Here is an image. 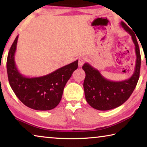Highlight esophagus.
<instances>
[{
	"instance_id": "34e87169",
	"label": "esophagus",
	"mask_w": 147,
	"mask_h": 147,
	"mask_svg": "<svg viewBox=\"0 0 147 147\" xmlns=\"http://www.w3.org/2000/svg\"><path fill=\"white\" fill-rule=\"evenodd\" d=\"M86 58H84V57H81L80 58H79L78 59V66L79 67H82L83 65V64L85 63L86 61Z\"/></svg>"
}]
</instances>
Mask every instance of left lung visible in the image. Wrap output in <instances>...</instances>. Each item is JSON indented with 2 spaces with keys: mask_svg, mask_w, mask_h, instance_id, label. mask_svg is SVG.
<instances>
[{
  "mask_svg": "<svg viewBox=\"0 0 147 147\" xmlns=\"http://www.w3.org/2000/svg\"><path fill=\"white\" fill-rule=\"evenodd\" d=\"M121 25L130 34L136 47V63L132 76L126 80L113 82L104 78L97 69L89 63H84L82 66L86 73L84 82L86 99L92 108L98 110H109L125 102L133 93L139 78L141 54L136 36L124 22L121 21Z\"/></svg>",
  "mask_w": 147,
  "mask_h": 147,
  "instance_id": "obj_1",
  "label": "left lung"
}]
</instances>
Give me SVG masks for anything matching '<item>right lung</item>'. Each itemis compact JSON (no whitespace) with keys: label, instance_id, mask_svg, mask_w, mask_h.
Segmentation results:
<instances>
[{"label":"right lung","instance_id":"right-lung-1","mask_svg":"<svg viewBox=\"0 0 147 147\" xmlns=\"http://www.w3.org/2000/svg\"><path fill=\"white\" fill-rule=\"evenodd\" d=\"M18 36L11 47L7 58L8 81L12 90L24 105L36 110H51L60 102L64 87L78 68V60L45 76L28 78L19 73L15 63Z\"/></svg>","mask_w":147,"mask_h":147}]
</instances>
